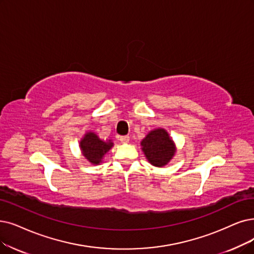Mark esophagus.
Instances as JSON below:
<instances>
[{
    "label": "esophagus",
    "instance_id": "obj_1",
    "mask_svg": "<svg viewBox=\"0 0 254 254\" xmlns=\"http://www.w3.org/2000/svg\"><path fill=\"white\" fill-rule=\"evenodd\" d=\"M119 139L122 144H127V143H129L130 137L128 135H124V136H120Z\"/></svg>",
    "mask_w": 254,
    "mask_h": 254
}]
</instances>
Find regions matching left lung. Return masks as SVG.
<instances>
[{
	"label": "left lung",
	"instance_id": "obj_1",
	"mask_svg": "<svg viewBox=\"0 0 254 254\" xmlns=\"http://www.w3.org/2000/svg\"><path fill=\"white\" fill-rule=\"evenodd\" d=\"M140 145L148 161L158 168L166 166L176 152L174 141L162 128L150 131Z\"/></svg>",
	"mask_w": 254,
	"mask_h": 254
}]
</instances>
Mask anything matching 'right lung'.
<instances>
[{
  "mask_svg": "<svg viewBox=\"0 0 254 254\" xmlns=\"http://www.w3.org/2000/svg\"><path fill=\"white\" fill-rule=\"evenodd\" d=\"M80 149L83 156L93 165H100L107 152L113 148L111 140H102L95 132H86L80 140Z\"/></svg>",
  "mask_w": 254,
  "mask_h": 254,
  "instance_id": "add662e5",
  "label": "right lung"
}]
</instances>
